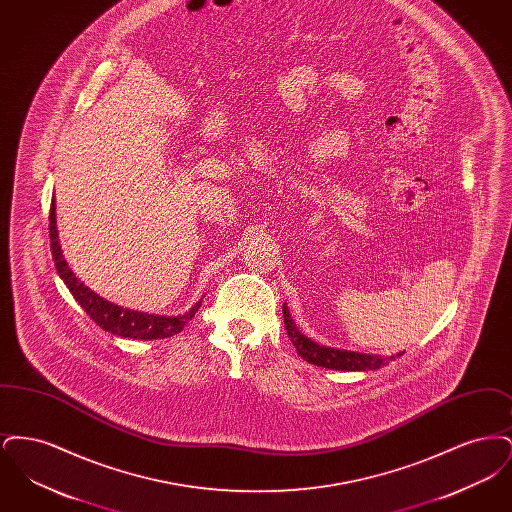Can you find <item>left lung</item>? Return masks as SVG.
I'll return each mask as SVG.
<instances>
[{
    "instance_id": "left-lung-1",
    "label": "left lung",
    "mask_w": 512,
    "mask_h": 512,
    "mask_svg": "<svg viewBox=\"0 0 512 512\" xmlns=\"http://www.w3.org/2000/svg\"><path fill=\"white\" fill-rule=\"evenodd\" d=\"M284 324L288 330V336L292 338V343L297 349V353L311 365L322 366V368H334V370H376L380 366L390 363L395 359L393 355L384 359L378 355H365V353H355V351H341V349H332L318 345L315 341L305 338L292 322L290 311L284 305ZM401 357V353H399Z\"/></svg>"
}]
</instances>
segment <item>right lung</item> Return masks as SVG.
I'll return each instance as SVG.
<instances>
[{"instance_id":"right-lung-1","label":"right lung","mask_w":512,"mask_h":512,"mask_svg":"<svg viewBox=\"0 0 512 512\" xmlns=\"http://www.w3.org/2000/svg\"><path fill=\"white\" fill-rule=\"evenodd\" d=\"M49 242H51V253L55 268L63 282L67 284L69 292L73 293L74 299L78 305L86 311V315L92 318L99 328L105 332H111L121 338H134V340H161V338H171L184 330L186 322L194 318L197 309L201 303L192 307L186 315L182 317H157V315H147V313H138L119 307L98 293L92 292L88 286H84L76 276L73 270L63 259L59 240H57V228H55V203L49 207Z\"/></svg>"}]
</instances>
